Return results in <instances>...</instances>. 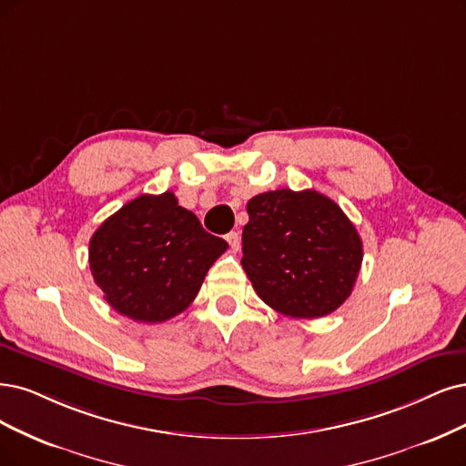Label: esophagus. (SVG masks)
Masks as SVG:
<instances>
[{"mask_svg":"<svg viewBox=\"0 0 466 466\" xmlns=\"http://www.w3.org/2000/svg\"><path fill=\"white\" fill-rule=\"evenodd\" d=\"M227 242L230 244V248H232L234 251H238V249H239V244H242V239H239V234H238V232H228V234H227Z\"/></svg>","mask_w":466,"mask_h":466,"instance_id":"34e87169","label":"esophagus"}]
</instances>
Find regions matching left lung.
Segmentation results:
<instances>
[{"mask_svg":"<svg viewBox=\"0 0 466 466\" xmlns=\"http://www.w3.org/2000/svg\"><path fill=\"white\" fill-rule=\"evenodd\" d=\"M242 267L268 307L294 319L330 315L363 263V242L339 205L315 189L288 187L248 201Z\"/></svg>","mask_w":466,"mask_h":466,"instance_id":"obj_1","label":"left lung"}]
</instances>
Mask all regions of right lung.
I'll list each match as a JSON object with an SVG mask.
<instances>
[{
    "label": "right lung",
    "instance_id": "obj_1",
    "mask_svg": "<svg viewBox=\"0 0 466 466\" xmlns=\"http://www.w3.org/2000/svg\"><path fill=\"white\" fill-rule=\"evenodd\" d=\"M227 248L172 192L144 194L94 232L90 270L116 313L165 322L196 299L207 270Z\"/></svg>",
    "mask_w": 466,
    "mask_h": 466
}]
</instances>
